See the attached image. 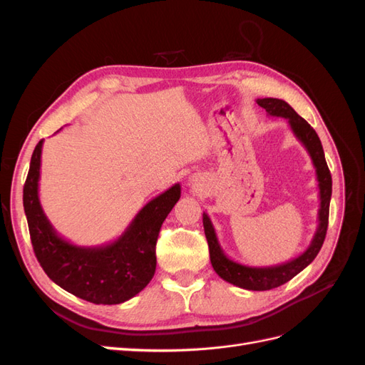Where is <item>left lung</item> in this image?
I'll use <instances>...</instances> for the list:
<instances>
[{"label":"left lung","mask_w":365,"mask_h":365,"mask_svg":"<svg viewBox=\"0 0 365 365\" xmlns=\"http://www.w3.org/2000/svg\"><path fill=\"white\" fill-rule=\"evenodd\" d=\"M257 105L262 106L268 115L272 117H283L288 120L292 134L297 140L302 143L307 150L309 157L312 160V164L317 173L318 189H319V210H318V227L315 235L311 240L309 247L300 254V256L284 262L274 267H247V264L237 263L225 256L224 250L220 248L219 240L216 236L215 227L210 220L208 215H202V224L205 237L208 242L210 250V260H212L213 269L220 279L225 282L239 286L242 289L248 291H268L279 288V286L289 282L298 272H302L309 263H311L317 254L323 247L326 237L327 224H329V205L330 196H332V176H330L327 163L324 158V150L319 141L317 132L307 121L298 115L291 105L286 103L282 98H257Z\"/></svg>","instance_id":"8db88e82"}]
</instances>
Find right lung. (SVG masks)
<instances>
[{"label":"right lung","instance_id":"right-lung-1","mask_svg":"<svg viewBox=\"0 0 365 365\" xmlns=\"http://www.w3.org/2000/svg\"><path fill=\"white\" fill-rule=\"evenodd\" d=\"M41 140L33 150L24 184V212L35 256L62 289L94 304H120L143 291L157 268L160 228L181 196V185L153 197L111 244L77 247L61 237L39 202Z\"/></svg>","mask_w":365,"mask_h":365}]
</instances>
